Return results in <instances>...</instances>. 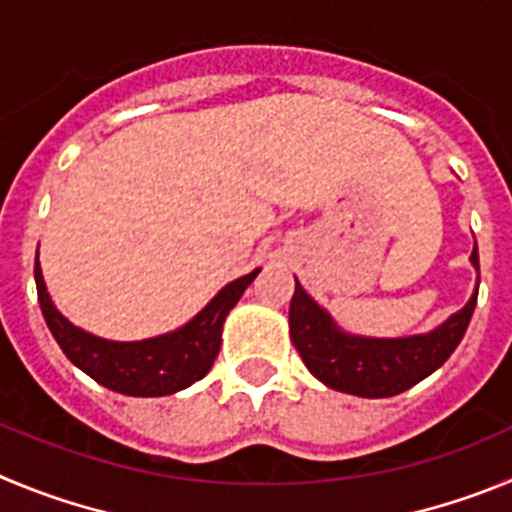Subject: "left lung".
<instances>
[{"mask_svg":"<svg viewBox=\"0 0 512 512\" xmlns=\"http://www.w3.org/2000/svg\"><path fill=\"white\" fill-rule=\"evenodd\" d=\"M472 265L480 270L477 245ZM477 306V293L467 306L428 334L405 339H367L349 336L334 326L329 313L313 303L296 280V293L290 298V339L301 354L303 365L324 385L339 393L359 398H390L413 388L416 382L439 370L451 352L459 347L469 319Z\"/></svg>","mask_w":512,"mask_h":512,"instance_id":"left-lung-1","label":"left lung"}]
</instances>
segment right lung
<instances>
[{
    "label": "right lung",
    "instance_id": "1",
    "mask_svg": "<svg viewBox=\"0 0 512 512\" xmlns=\"http://www.w3.org/2000/svg\"><path fill=\"white\" fill-rule=\"evenodd\" d=\"M257 273L260 270H252L250 275L224 285L196 319L173 334L155 336L145 342H107L63 319L50 301L40 262H35V283L45 324L66 357L104 388L135 398L178 393L211 370L222 347L224 319Z\"/></svg>",
    "mask_w": 512,
    "mask_h": 512
}]
</instances>
